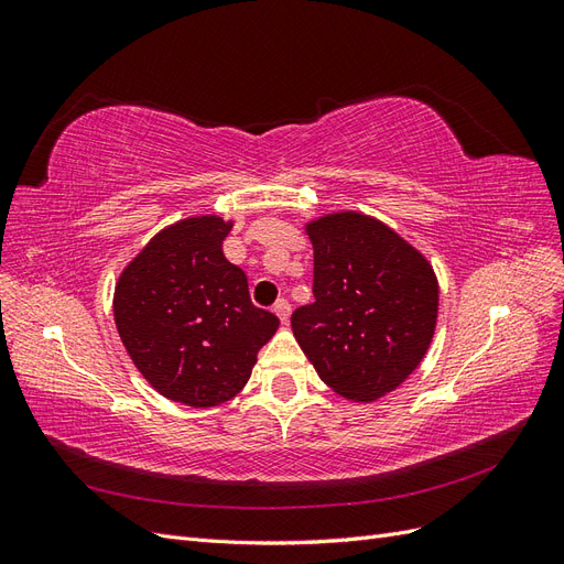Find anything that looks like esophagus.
Listing matches in <instances>:
<instances>
[{
  "instance_id": "obj_1",
  "label": "esophagus",
  "mask_w": 564,
  "mask_h": 564,
  "mask_svg": "<svg viewBox=\"0 0 564 564\" xmlns=\"http://www.w3.org/2000/svg\"><path fill=\"white\" fill-rule=\"evenodd\" d=\"M275 315L280 317V322H282V324H286V322H289V315H292V305H289V301H286V299H280V301L275 303Z\"/></svg>"
}]
</instances>
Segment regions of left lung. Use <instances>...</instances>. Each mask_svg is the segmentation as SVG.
<instances>
[{
	"instance_id": "left-lung-1",
	"label": "left lung",
	"mask_w": 564,
	"mask_h": 564,
	"mask_svg": "<svg viewBox=\"0 0 564 564\" xmlns=\"http://www.w3.org/2000/svg\"><path fill=\"white\" fill-rule=\"evenodd\" d=\"M305 232L315 301L294 311V336L340 398L379 400L431 348L440 305L435 270L395 230L360 212L324 214Z\"/></svg>"
}]
</instances>
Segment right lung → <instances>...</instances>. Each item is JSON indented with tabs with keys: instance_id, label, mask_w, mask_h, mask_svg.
Returning a JSON list of instances; mask_svg holds the SVG:
<instances>
[{
	"instance_id": "right-lung-1",
	"label": "right lung",
	"mask_w": 564,
	"mask_h": 564,
	"mask_svg": "<svg viewBox=\"0 0 564 564\" xmlns=\"http://www.w3.org/2000/svg\"><path fill=\"white\" fill-rule=\"evenodd\" d=\"M230 228L214 214L176 220L115 284V324L135 369L166 400L197 409L232 400L280 327L224 256Z\"/></svg>"
}]
</instances>
